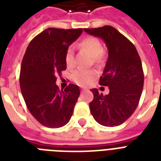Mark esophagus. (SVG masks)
<instances>
[{
	"label": "esophagus",
	"mask_w": 161,
	"mask_h": 161,
	"mask_svg": "<svg viewBox=\"0 0 161 161\" xmlns=\"http://www.w3.org/2000/svg\"><path fill=\"white\" fill-rule=\"evenodd\" d=\"M85 91H87V89H85V88H81V93H84Z\"/></svg>",
	"instance_id": "1"
}]
</instances>
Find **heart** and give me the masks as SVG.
<instances>
[{"label": "heart", "mask_w": 161, "mask_h": 161, "mask_svg": "<svg viewBox=\"0 0 161 161\" xmlns=\"http://www.w3.org/2000/svg\"><path fill=\"white\" fill-rule=\"evenodd\" d=\"M79 47L84 49L93 57L94 63H99L103 58V45L98 38L88 36L83 39L79 43ZM65 63L68 68L74 66V54L73 47H68L65 54ZM96 76L95 71L78 69L72 75L73 80L80 86H87L94 79Z\"/></svg>", "instance_id": "heart-1"}]
</instances>
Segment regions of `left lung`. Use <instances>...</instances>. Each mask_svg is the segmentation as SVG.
<instances>
[{"mask_svg": "<svg viewBox=\"0 0 161 161\" xmlns=\"http://www.w3.org/2000/svg\"><path fill=\"white\" fill-rule=\"evenodd\" d=\"M89 35L105 42L108 58L99 78V84L108 86L109 93L103 95L97 88L89 108L100 125L114 127L122 125L136 109L144 87L142 63L134 44L111 26L83 29Z\"/></svg>", "mask_w": 161, "mask_h": 161, "instance_id": "obj_1", "label": "left lung"}]
</instances>
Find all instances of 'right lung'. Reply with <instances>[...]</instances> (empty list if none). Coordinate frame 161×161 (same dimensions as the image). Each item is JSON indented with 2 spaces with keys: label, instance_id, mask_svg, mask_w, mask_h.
Masks as SVG:
<instances>
[{
  "label": "right lung",
  "instance_id": "right-lung-1",
  "mask_svg": "<svg viewBox=\"0 0 161 161\" xmlns=\"http://www.w3.org/2000/svg\"><path fill=\"white\" fill-rule=\"evenodd\" d=\"M83 29L47 28L36 36L26 50L20 72V87L32 116L47 128H60L70 120L80 90L70 83L63 90L56 84L57 76L66 70L68 47Z\"/></svg>",
  "mask_w": 161,
  "mask_h": 161
}]
</instances>
